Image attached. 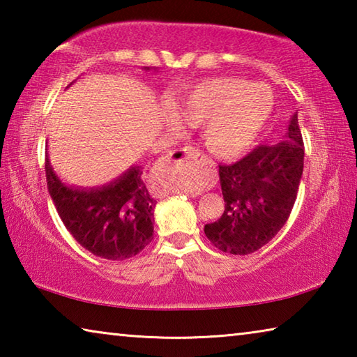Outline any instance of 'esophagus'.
Instances as JSON below:
<instances>
[{
    "label": "esophagus",
    "mask_w": 357,
    "mask_h": 357,
    "mask_svg": "<svg viewBox=\"0 0 357 357\" xmlns=\"http://www.w3.org/2000/svg\"><path fill=\"white\" fill-rule=\"evenodd\" d=\"M202 157V153L197 148L192 146H185V148H179L174 149L173 153L167 157V164L168 165H187L192 164V162H197ZM203 159V157H202ZM190 197H193V193H189Z\"/></svg>",
    "instance_id": "34e87169"
}]
</instances>
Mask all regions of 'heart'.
Returning <instances> with one entry per match:
<instances>
[{
	"label": "heart",
	"mask_w": 357,
	"mask_h": 357,
	"mask_svg": "<svg viewBox=\"0 0 357 357\" xmlns=\"http://www.w3.org/2000/svg\"><path fill=\"white\" fill-rule=\"evenodd\" d=\"M273 107L274 96L263 84L220 78L187 96L179 105V118L192 128L209 126L204 135L206 148L217 157L233 159L255 140Z\"/></svg>",
	"instance_id": "obj_1"
}]
</instances>
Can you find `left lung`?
<instances>
[{
  "mask_svg": "<svg viewBox=\"0 0 357 357\" xmlns=\"http://www.w3.org/2000/svg\"><path fill=\"white\" fill-rule=\"evenodd\" d=\"M302 168L304 143L294 113L285 140L259 144L234 164L219 165L225 209L219 220L204 225L211 244L233 255L268 244L291 214Z\"/></svg>",
  "mask_w": 357,
  "mask_h": 357,
  "instance_id": "8db88e82",
  "label": "left lung"
}]
</instances>
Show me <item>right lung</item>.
Here are the masks:
<instances>
[{
  "mask_svg": "<svg viewBox=\"0 0 357 357\" xmlns=\"http://www.w3.org/2000/svg\"><path fill=\"white\" fill-rule=\"evenodd\" d=\"M142 174V167H130L102 187H72L45 157L47 187L64 227L82 247L105 259L135 257L153 241L155 200Z\"/></svg>",
  "mask_w": 357,
  "mask_h": 357,
  "instance_id": "add662e5",
  "label": "right lung"
}]
</instances>
